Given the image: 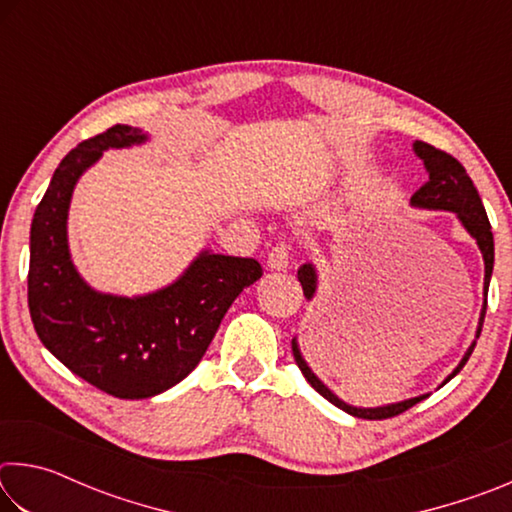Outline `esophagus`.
Returning a JSON list of instances; mask_svg holds the SVG:
<instances>
[{"label": "esophagus", "mask_w": 512, "mask_h": 512, "mask_svg": "<svg viewBox=\"0 0 512 512\" xmlns=\"http://www.w3.org/2000/svg\"><path fill=\"white\" fill-rule=\"evenodd\" d=\"M289 246L287 244H277L271 253H268L266 264L271 271H287L289 266Z\"/></svg>", "instance_id": "obj_1"}]
</instances>
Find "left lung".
Here are the masks:
<instances>
[{
	"label": "left lung",
	"instance_id": "obj_1",
	"mask_svg": "<svg viewBox=\"0 0 512 512\" xmlns=\"http://www.w3.org/2000/svg\"><path fill=\"white\" fill-rule=\"evenodd\" d=\"M413 151L418 158L424 162L427 167L429 180L424 183L418 192L411 196V205L415 207H424V210H449L458 216V221L463 223V228L470 232V235L476 239V246L481 248L483 255V264H485V280H483V309H481V318H479V327H476V339H479L481 327H483V318H485V309H488V287H490V275H492V266H495V239H492V228L488 221V214H485V207L481 203V196L476 192V187L472 183V178L467 176V171L461 162L452 155L436 149L427 142H415ZM298 280L302 284V291H305V298L311 300L316 293V268L314 264H302L298 271ZM476 341L467 348L465 357L461 359V363L454 368L452 375H449L443 384H447L449 379L456 377L458 372L463 370V366L470 359V354L474 352ZM291 350H293V359H296L298 368L302 370V375L309 381L316 391L325 397V400L332 402L334 406H339L345 413L354 415V418H363V420H386V418H395L404 411H409L411 406L418 404L420 400H424L427 395L420 397H411V400L397 402V404H388V406H377V409H357V406L345 404L343 400H339L329 388L320 381L311 368L307 366V361L302 359L298 341H291Z\"/></svg>",
	"mask_w": 512,
	"mask_h": 512
}]
</instances>
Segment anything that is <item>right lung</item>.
<instances>
[{
	"label": "right lung",
	"instance_id": "obj_1",
	"mask_svg": "<svg viewBox=\"0 0 512 512\" xmlns=\"http://www.w3.org/2000/svg\"><path fill=\"white\" fill-rule=\"evenodd\" d=\"M142 142L140 128L126 124L81 142L58 164L31 223L33 327L74 375L119 400H146L185 379L203 359L225 311L264 273L257 259L203 250L176 282L146 296H110L83 282L67 246L76 180L103 151Z\"/></svg>",
	"mask_w": 512,
	"mask_h": 512
}]
</instances>
